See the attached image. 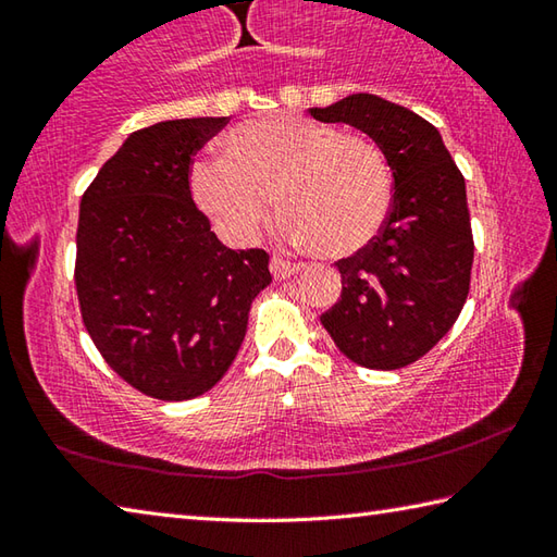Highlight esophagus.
I'll use <instances>...</instances> for the list:
<instances>
[{
  "label": "esophagus",
  "instance_id": "1",
  "mask_svg": "<svg viewBox=\"0 0 557 557\" xmlns=\"http://www.w3.org/2000/svg\"><path fill=\"white\" fill-rule=\"evenodd\" d=\"M270 270H272V277H275V280H287L292 275H297L299 265H297V262L285 260V258H272Z\"/></svg>",
  "mask_w": 557,
  "mask_h": 557
}]
</instances>
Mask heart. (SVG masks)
Here are the masks:
<instances>
[{
  "label": "heart",
  "instance_id": "b5f03b06",
  "mask_svg": "<svg viewBox=\"0 0 557 557\" xmlns=\"http://www.w3.org/2000/svg\"><path fill=\"white\" fill-rule=\"evenodd\" d=\"M206 213L240 240L265 221L270 201L292 240L319 258H346L381 233L393 203L383 149L297 115H262L223 137L221 159L194 169Z\"/></svg>",
  "mask_w": 557,
  "mask_h": 557
}]
</instances>
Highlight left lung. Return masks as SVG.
Wrapping results in <instances>:
<instances>
[{
    "label": "left lung",
    "instance_id": "left-lung-1",
    "mask_svg": "<svg viewBox=\"0 0 557 557\" xmlns=\"http://www.w3.org/2000/svg\"><path fill=\"white\" fill-rule=\"evenodd\" d=\"M309 115L366 132L393 172L388 219L363 250L336 262L342 297L319 319L354 363L403 369L449 332L469 295L465 176L428 120L379 96L356 92Z\"/></svg>",
    "mask_w": 557,
    "mask_h": 557
}]
</instances>
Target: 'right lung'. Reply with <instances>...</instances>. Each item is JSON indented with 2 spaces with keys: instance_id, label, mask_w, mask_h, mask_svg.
Masks as SVG:
<instances>
[{
  "instance_id": "obj_1",
  "label": "right lung",
  "mask_w": 557,
  "mask_h": 557,
  "mask_svg": "<svg viewBox=\"0 0 557 557\" xmlns=\"http://www.w3.org/2000/svg\"><path fill=\"white\" fill-rule=\"evenodd\" d=\"M228 117L166 120L137 129L81 199L75 292L106 363L157 400L211 391L265 289L270 256L231 250L191 199L194 154Z\"/></svg>"
}]
</instances>
